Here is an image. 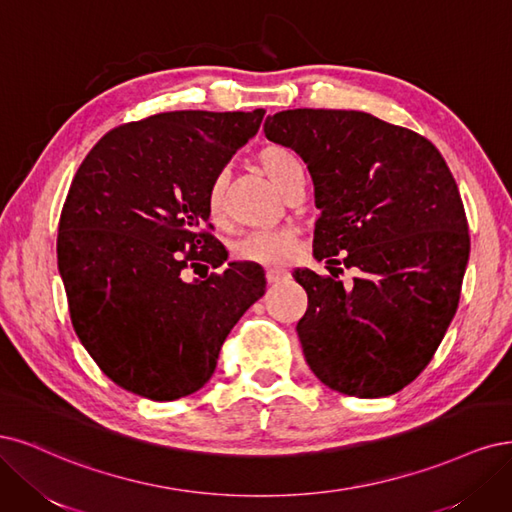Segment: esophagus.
Listing matches in <instances>:
<instances>
[{"label": "esophagus", "mask_w": 512, "mask_h": 512, "mask_svg": "<svg viewBox=\"0 0 512 512\" xmlns=\"http://www.w3.org/2000/svg\"><path fill=\"white\" fill-rule=\"evenodd\" d=\"M287 276H289V272L285 268H268L266 270V278H268L270 285H278L280 280H285Z\"/></svg>", "instance_id": "obj_1"}]
</instances>
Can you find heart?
<instances>
[{
  "instance_id": "obj_1",
  "label": "heart",
  "mask_w": 512,
  "mask_h": 512,
  "mask_svg": "<svg viewBox=\"0 0 512 512\" xmlns=\"http://www.w3.org/2000/svg\"><path fill=\"white\" fill-rule=\"evenodd\" d=\"M257 166L272 183L287 193L295 180L304 176L302 163L295 157L291 148L283 144H266L259 148ZM206 210L212 221H223L227 210V180L225 174L212 178L206 191ZM295 246V234L291 229H270V232L246 234L234 244V257L249 263H261V266H280L285 263Z\"/></svg>"
}]
</instances>
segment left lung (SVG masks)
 I'll list each match as a JSON object with an SVG mask.
<instances>
[{
	"mask_svg": "<svg viewBox=\"0 0 512 512\" xmlns=\"http://www.w3.org/2000/svg\"><path fill=\"white\" fill-rule=\"evenodd\" d=\"M263 131L312 176L315 257L359 272L346 289L293 272L308 293L298 336L310 370L355 398L404 389L434 359L468 266V219L447 161L417 131L357 110H283Z\"/></svg>",
	"mask_w": 512,
	"mask_h": 512,
	"instance_id": "left-lung-1",
	"label": "left lung"
}]
</instances>
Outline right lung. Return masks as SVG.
I'll use <instances>...</instances> for the list:
<instances>
[{"mask_svg":"<svg viewBox=\"0 0 512 512\" xmlns=\"http://www.w3.org/2000/svg\"><path fill=\"white\" fill-rule=\"evenodd\" d=\"M263 110H174L110 129L72 180L57 261L82 346L119 387L155 402L202 389L266 276L227 259L206 191Z\"/></svg>","mask_w":512,"mask_h":512,"instance_id":"1","label":"right lung"}]
</instances>
